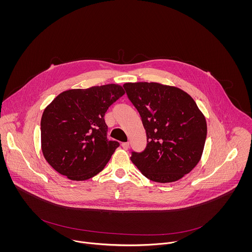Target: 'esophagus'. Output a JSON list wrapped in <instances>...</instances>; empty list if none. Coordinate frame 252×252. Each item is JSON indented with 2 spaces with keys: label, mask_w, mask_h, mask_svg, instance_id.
I'll list each match as a JSON object with an SVG mask.
<instances>
[{
  "label": "esophagus",
  "mask_w": 252,
  "mask_h": 252,
  "mask_svg": "<svg viewBox=\"0 0 252 252\" xmlns=\"http://www.w3.org/2000/svg\"><path fill=\"white\" fill-rule=\"evenodd\" d=\"M121 146L124 148V149H128V147H129V143L127 142V143H122L121 144Z\"/></svg>",
  "instance_id": "1"
}]
</instances>
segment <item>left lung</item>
Segmentation results:
<instances>
[{
  "instance_id": "obj_1",
  "label": "left lung",
  "mask_w": 252,
  "mask_h": 252,
  "mask_svg": "<svg viewBox=\"0 0 252 252\" xmlns=\"http://www.w3.org/2000/svg\"><path fill=\"white\" fill-rule=\"evenodd\" d=\"M123 87L141 115L147 142L142 152H132L131 161L148 180H180L201 159L207 138L204 114L178 87L156 82H128Z\"/></svg>"
}]
</instances>
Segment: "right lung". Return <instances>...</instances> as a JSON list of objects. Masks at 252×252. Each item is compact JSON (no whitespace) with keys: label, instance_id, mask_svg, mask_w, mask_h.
I'll use <instances>...</instances> for the list:
<instances>
[{"label":"right lung","instance_id":"obj_1","mask_svg":"<svg viewBox=\"0 0 252 252\" xmlns=\"http://www.w3.org/2000/svg\"><path fill=\"white\" fill-rule=\"evenodd\" d=\"M124 95L118 84L59 94L40 121L41 150L48 164L72 180H86L107 165L119 143L108 139L105 113Z\"/></svg>","mask_w":252,"mask_h":252}]
</instances>
